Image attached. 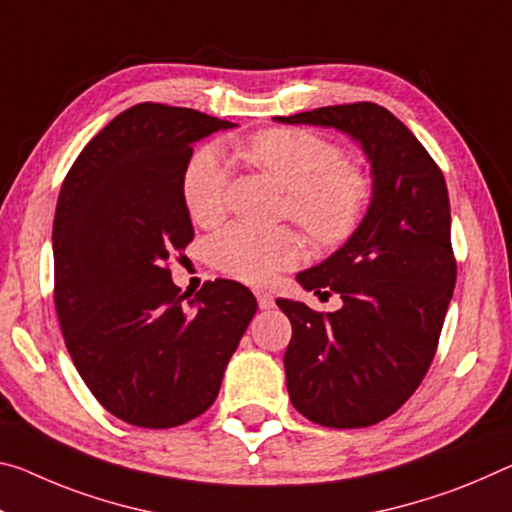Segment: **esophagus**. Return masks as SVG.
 I'll use <instances>...</instances> for the list:
<instances>
[{"label": "esophagus", "instance_id": "1", "mask_svg": "<svg viewBox=\"0 0 512 512\" xmlns=\"http://www.w3.org/2000/svg\"><path fill=\"white\" fill-rule=\"evenodd\" d=\"M255 296H257V303H259V307H262V310H271V307L275 305V298H273L271 291L257 289Z\"/></svg>", "mask_w": 512, "mask_h": 512}]
</instances>
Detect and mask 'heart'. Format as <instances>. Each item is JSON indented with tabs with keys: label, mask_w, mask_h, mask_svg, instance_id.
<instances>
[{
	"label": "heart",
	"mask_w": 512,
	"mask_h": 512,
	"mask_svg": "<svg viewBox=\"0 0 512 512\" xmlns=\"http://www.w3.org/2000/svg\"><path fill=\"white\" fill-rule=\"evenodd\" d=\"M243 154L289 193L287 212L323 246L351 237L369 202L364 175L346 166L344 152L305 129H266L243 145ZM227 166L216 145L193 154L182 177L186 212L198 225H214L225 212ZM303 255L294 230H259L232 223L209 241V259L218 271L248 285H264L291 269Z\"/></svg>",
	"instance_id": "heart-1"
}]
</instances>
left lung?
<instances>
[{
	"label": "left lung",
	"instance_id": "1",
	"mask_svg": "<svg viewBox=\"0 0 512 512\" xmlns=\"http://www.w3.org/2000/svg\"><path fill=\"white\" fill-rule=\"evenodd\" d=\"M351 136L371 166L367 214L339 250L296 275L337 312L275 303L291 321L285 353L294 408L314 424L362 428L394 415L431 367L453 287L451 207L442 170L399 118L373 102L273 118Z\"/></svg>",
	"mask_w": 512,
	"mask_h": 512
}]
</instances>
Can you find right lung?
<instances>
[{
  "label": "right lung",
  "instance_id": "add662e5",
  "mask_svg": "<svg viewBox=\"0 0 512 512\" xmlns=\"http://www.w3.org/2000/svg\"><path fill=\"white\" fill-rule=\"evenodd\" d=\"M232 127L136 104L81 150L61 186L52 248L63 339L95 399L132 426L202 415L257 312L250 289L232 280L205 282L184 303L166 266L193 239L182 198L193 145Z\"/></svg>",
  "mask_w": 512,
  "mask_h": 512
}]
</instances>
